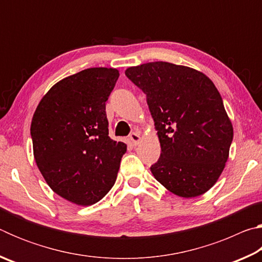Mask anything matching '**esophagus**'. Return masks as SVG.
Listing matches in <instances>:
<instances>
[{"label": "esophagus", "instance_id": "34e87169", "mask_svg": "<svg viewBox=\"0 0 262 262\" xmlns=\"http://www.w3.org/2000/svg\"><path fill=\"white\" fill-rule=\"evenodd\" d=\"M129 139H130V141H132V143L134 144V145H136V144L140 142L141 137H140L139 133H132V134L129 135Z\"/></svg>", "mask_w": 262, "mask_h": 262}]
</instances>
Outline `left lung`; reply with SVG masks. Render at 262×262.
I'll return each instance as SVG.
<instances>
[{
  "mask_svg": "<svg viewBox=\"0 0 262 262\" xmlns=\"http://www.w3.org/2000/svg\"><path fill=\"white\" fill-rule=\"evenodd\" d=\"M125 74L147 95L157 130L162 152L150 167L155 178L181 198L206 193L224 170L233 139L215 84L193 68L163 61Z\"/></svg>",
  "mask_w": 262,
  "mask_h": 262,
  "instance_id": "left-lung-1",
  "label": "left lung"
}]
</instances>
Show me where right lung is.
Wrapping results in <instances>:
<instances>
[{
	"label": "right lung",
	"mask_w": 262,
	"mask_h": 262,
	"mask_svg": "<svg viewBox=\"0 0 262 262\" xmlns=\"http://www.w3.org/2000/svg\"><path fill=\"white\" fill-rule=\"evenodd\" d=\"M113 68L68 76L42 97L31 122L33 155L48 186L78 206H91L113 187L127 150L108 136L106 100L118 81Z\"/></svg>",
	"instance_id": "add662e5"
}]
</instances>
